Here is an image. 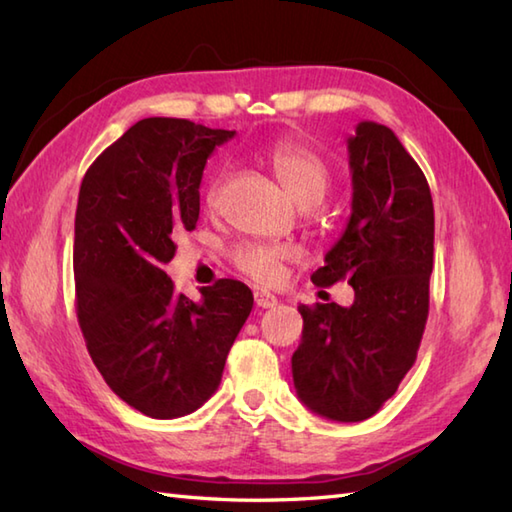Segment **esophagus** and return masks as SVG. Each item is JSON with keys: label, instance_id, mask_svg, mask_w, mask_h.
<instances>
[{"label": "esophagus", "instance_id": "34e87169", "mask_svg": "<svg viewBox=\"0 0 512 512\" xmlns=\"http://www.w3.org/2000/svg\"><path fill=\"white\" fill-rule=\"evenodd\" d=\"M255 303H257V308L268 310V308L277 306V297L270 295V292H266V290H255Z\"/></svg>", "mask_w": 512, "mask_h": 512}]
</instances>
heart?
<instances>
[{
	"mask_svg": "<svg viewBox=\"0 0 512 512\" xmlns=\"http://www.w3.org/2000/svg\"><path fill=\"white\" fill-rule=\"evenodd\" d=\"M264 158L275 171L281 187L295 200L301 209L317 206L330 189V167L325 160L306 145L295 140H277L266 147ZM220 182H213L206 193L209 204L215 202ZM233 264L257 281H275L281 273V266L288 259V250L284 246L270 244H239L231 250Z\"/></svg>",
	"mask_w": 512,
	"mask_h": 512,
	"instance_id": "obj_1",
	"label": "heart"
}]
</instances>
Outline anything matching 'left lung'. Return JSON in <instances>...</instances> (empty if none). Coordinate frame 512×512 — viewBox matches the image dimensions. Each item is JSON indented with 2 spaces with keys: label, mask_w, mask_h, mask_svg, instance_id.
<instances>
[{
  "label": "left lung",
  "mask_w": 512,
  "mask_h": 512,
  "mask_svg": "<svg viewBox=\"0 0 512 512\" xmlns=\"http://www.w3.org/2000/svg\"><path fill=\"white\" fill-rule=\"evenodd\" d=\"M347 151L352 215L312 281L347 279L354 303L299 306L292 380L310 411L361 422L396 394L416 363L429 314L433 200L418 162L389 127L358 123Z\"/></svg>",
  "instance_id": "1"
}]
</instances>
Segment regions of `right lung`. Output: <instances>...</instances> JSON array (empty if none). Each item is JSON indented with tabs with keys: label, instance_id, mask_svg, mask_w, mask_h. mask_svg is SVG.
I'll return each mask as SVG.
<instances>
[{
	"label": "right lung",
	"instance_id": "obj_1",
	"mask_svg": "<svg viewBox=\"0 0 512 512\" xmlns=\"http://www.w3.org/2000/svg\"><path fill=\"white\" fill-rule=\"evenodd\" d=\"M235 132L143 118L85 173L74 217L76 317L105 383L149 418L187 416L222 380L253 310L242 281L217 279L191 301L162 268L173 233L195 228L206 158Z\"/></svg>",
	"mask_w": 512,
	"mask_h": 512
}]
</instances>
